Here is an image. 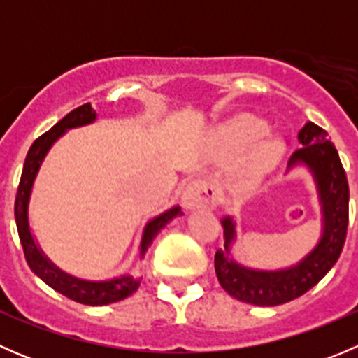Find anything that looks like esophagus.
Here are the masks:
<instances>
[{
  "label": "esophagus",
  "mask_w": 358,
  "mask_h": 358,
  "mask_svg": "<svg viewBox=\"0 0 358 358\" xmlns=\"http://www.w3.org/2000/svg\"><path fill=\"white\" fill-rule=\"evenodd\" d=\"M216 201V190L209 182L202 178H196L189 182L183 189L182 204L185 209L211 208Z\"/></svg>",
  "instance_id": "34e87169"
}]
</instances>
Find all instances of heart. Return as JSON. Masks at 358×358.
<instances>
[{"instance_id":"obj_1","label":"heart","mask_w":358,"mask_h":358,"mask_svg":"<svg viewBox=\"0 0 358 358\" xmlns=\"http://www.w3.org/2000/svg\"><path fill=\"white\" fill-rule=\"evenodd\" d=\"M266 122L251 114H241L220 124L213 131L209 147L220 161L236 157L244 152L236 166V178L243 185L258 182L275 166L286 150V143L275 133H268Z\"/></svg>"}]
</instances>
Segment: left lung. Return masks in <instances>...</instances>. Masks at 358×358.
Returning a JSON list of instances; mask_svg holds the SVG:
<instances>
[{"label": "left lung", "mask_w": 358, "mask_h": 358, "mask_svg": "<svg viewBox=\"0 0 358 358\" xmlns=\"http://www.w3.org/2000/svg\"><path fill=\"white\" fill-rule=\"evenodd\" d=\"M301 149L292 154L287 166L305 164L313 175L322 209V236L317 246L294 266L284 270H251L230 258V244L236 239L232 218H223L225 249L216 251L215 270L222 287L236 299L258 306H275L299 298L312 289L338 262L348 229V180L338 150L327 133L306 122L298 133Z\"/></svg>", "instance_id": "8db88e82"}]
</instances>
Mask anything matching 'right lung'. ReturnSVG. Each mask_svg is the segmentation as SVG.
<instances>
[{
    "label": "right lung",
    "instance_id": "1",
    "mask_svg": "<svg viewBox=\"0 0 358 358\" xmlns=\"http://www.w3.org/2000/svg\"><path fill=\"white\" fill-rule=\"evenodd\" d=\"M95 119L96 112L92 109L90 103H85V106L69 112L66 117L60 119L50 131L43 133L39 138H36L34 143L31 145V149H29L27 157H25L22 176H20V183L19 189H17L15 197L17 230H19V237L20 243H22L24 256L27 265L31 266L32 272H34L39 279L45 280L52 289L59 291L60 294L67 296V298L74 299V301L90 306L109 305V303L121 301V299L128 298V296H131L133 292L138 289L140 280H135L129 275H122L119 277V279L92 282V280H81L76 279V277L72 275H67L66 272L57 268V266L43 255L41 249L38 248V244L34 243V237H32L31 229H29L27 209L36 175H38L39 166H41L43 159H45L50 147H52L67 129L90 124V122H93ZM180 215H183L182 209H180V206H175V208L168 209V211L156 216V218L150 220V222L147 223L145 229H143L142 243H140V258L145 256L147 249L152 244L154 237L161 232V229H164L166 223H169L175 216Z\"/></svg>",
    "mask_w": 358,
    "mask_h": 358
}]
</instances>
